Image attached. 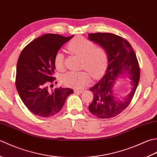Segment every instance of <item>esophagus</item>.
I'll use <instances>...</instances> for the list:
<instances>
[{
  "instance_id": "34e87169",
  "label": "esophagus",
  "mask_w": 157,
  "mask_h": 157,
  "mask_svg": "<svg viewBox=\"0 0 157 157\" xmlns=\"http://www.w3.org/2000/svg\"><path fill=\"white\" fill-rule=\"evenodd\" d=\"M75 93H78V94H81V93L83 92L82 89H75L74 90Z\"/></svg>"
}]
</instances>
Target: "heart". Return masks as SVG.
<instances>
[{
  "instance_id": "b5f03b06",
  "label": "heart",
  "mask_w": 157,
  "mask_h": 157,
  "mask_svg": "<svg viewBox=\"0 0 157 157\" xmlns=\"http://www.w3.org/2000/svg\"><path fill=\"white\" fill-rule=\"evenodd\" d=\"M68 49L75 55L82 57L81 66L94 78L102 75L108 63V53L105 48L96 47L94 43L82 36H76L68 44ZM64 55L57 52L54 57V64L57 70L63 68ZM90 80L86 71H69L62 75L61 81L69 87L81 88Z\"/></svg>"
}]
</instances>
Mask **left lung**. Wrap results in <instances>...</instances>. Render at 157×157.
<instances>
[{
	"label": "left lung",
	"instance_id": "1",
	"mask_svg": "<svg viewBox=\"0 0 157 157\" xmlns=\"http://www.w3.org/2000/svg\"><path fill=\"white\" fill-rule=\"evenodd\" d=\"M89 39L105 48L108 53V66L104 75L89 89L94 100L89 105L91 113L100 119L116 117L129 105L140 81V71L132 47L123 38L112 33L89 34ZM128 76L132 87L124 97L114 93L115 85L121 77Z\"/></svg>",
	"mask_w": 157,
	"mask_h": 157
}]
</instances>
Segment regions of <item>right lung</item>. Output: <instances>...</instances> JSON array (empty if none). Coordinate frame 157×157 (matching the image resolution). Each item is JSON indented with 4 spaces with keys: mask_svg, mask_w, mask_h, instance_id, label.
<instances>
[{
    "mask_svg": "<svg viewBox=\"0 0 157 157\" xmlns=\"http://www.w3.org/2000/svg\"><path fill=\"white\" fill-rule=\"evenodd\" d=\"M73 36L44 34L32 41L20 53L16 68V89L24 105L35 115L50 117L57 114L67 97L74 93L70 88L49 90L47 87L55 79L56 53Z\"/></svg>",
    "mask_w": 157,
    "mask_h": 157,
    "instance_id": "right-lung-1",
    "label": "right lung"
}]
</instances>
